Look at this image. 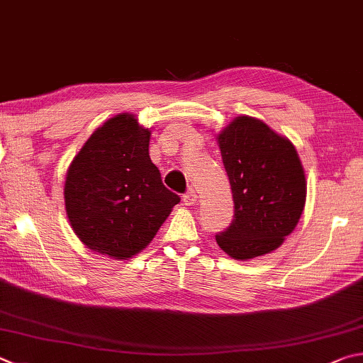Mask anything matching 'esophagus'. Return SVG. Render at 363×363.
I'll return each mask as SVG.
<instances>
[{"label": "esophagus", "mask_w": 363, "mask_h": 363, "mask_svg": "<svg viewBox=\"0 0 363 363\" xmlns=\"http://www.w3.org/2000/svg\"><path fill=\"white\" fill-rule=\"evenodd\" d=\"M196 199H199V196H196V194L194 192V190H190V192L184 194V196H182V200H184V203L187 204V206H192V204H195Z\"/></svg>", "instance_id": "obj_1"}]
</instances>
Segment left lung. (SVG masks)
Here are the masks:
<instances>
[{
  "mask_svg": "<svg viewBox=\"0 0 363 363\" xmlns=\"http://www.w3.org/2000/svg\"><path fill=\"white\" fill-rule=\"evenodd\" d=\"M232 186L235 216L216 235L236 260L278 249L294 232L306 201V179L295 146L259 118L240 116L217 136Z\"/></svg>",
  "mask_w": 363,
  "mask_h": 363,
  "instance_id": "1",
  "label": "left lung"
}]
</instances>
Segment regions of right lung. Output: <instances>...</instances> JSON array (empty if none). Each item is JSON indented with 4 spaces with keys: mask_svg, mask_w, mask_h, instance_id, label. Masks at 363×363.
<instances>
[{
    "mask_svg": "<svg viewBox=\"0 0 363 363\" xmlns=\"http://www.w3.org/2000/svg\"><path fill=\"white\" fill-rule=\"evenodd\" d=\"M150 130L133 114L96 128L71 162L65 206L72 230L89 249L127 260L146 247L174 204L149 157Z\"/></svg>",
    "mask_w": 363,
    "mask_h": 363,
    "instance_id": "obj_1",
    "label": "right lung"
}]
</instances>
